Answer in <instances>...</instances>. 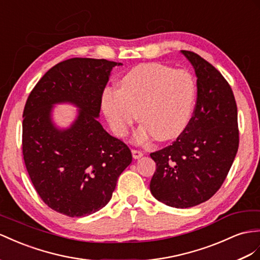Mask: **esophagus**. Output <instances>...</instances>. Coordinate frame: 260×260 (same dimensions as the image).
<instances>
[{"label": "esophagus", "mask_w": 260, "mask_h": 260, "mask_svg": "<svg viewBox=\"0 0 260 260\" xmlns=\"http://www.w3.org/2000/svg\"><path fill=\"white\" fill-rule=\"evenodd\" d=\"M132 154H133V157H134L135 159H138V158H141V157H143V151H141V150H138V149H132Z\"/></svg>", "instance_id": "esophagus-1"}]
</instances>
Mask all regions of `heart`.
Here are the masks:
<instances>
[{"label": "heart", "instance_id": "obj_1", "mask_svg": "<svg viewBox=\"0 0 260 260\" xmlns=\"http://www.w3.org/2000/svg\"><path fill=\"white\" fill-rule=\"evenodd\" d=\"M196 94L194 81L183 69L151 62L135 67L122 78L119 89L106 88L102 109L114 134H127L136 121L143 127L141 139L152 134L160 141L180 135L188 125Z\"/></svg>", "mask_w": 260, "mask_h": 260}]
</instances>
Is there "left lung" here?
<instances>
[{"instance_id":"obj_1","label":"left lung","mask_w":260,"mask_h":260,"mask_svg":"<svg viewBox=\"0 0 260 260\" xmlns=\"http://www.w3.org/2000/svg\"><path fill=\"white\" fill-rule=\"evenodd\" d=\"M181 52L198 78L196 108L176 142L150 154L157 168L149 185L158 201L177 209L203 203L216 193L239 144L237 105L231 85L201 56Z\"/></svg>"}]
</instances>
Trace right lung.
<instances>
[{"label": "right lung", "instance_id": "add662e5", "mask_svg": "<svg viewBox=\"0 0 260 260\" xmlns=\"http://www.w3.org/2000/svg\"><path fill=\"white\" fill-rule=\"evenodd\" d=\"M106 59L71 58L50 68L31 90L23 112L26 169L41 199L70 217L90 215L109 203L132 152L98 122L113 67ZM72 102L82 109L70 129L50 121L51 105Z\"/></svg>", "mask_w": 260, "mask_h": 260}]
</instances>
